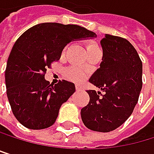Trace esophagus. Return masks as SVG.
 <instances>
[{"label": "esophagus", "instance_id": "34e87169", "mask_svg": "<svg viewBox=\"0 0 154 154\" xmlns=\"http://www.w3.org/2000/svg\"><path fill=\"white\" fill-rule=\"evenodd\" d=\"M75 88H76V91H81L82 90V88L79 84H76L75 85Z\"/></svg>", "mask_w": 154, "mask_h": 154}]
</instances>
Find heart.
I'll use <instances>...</instances> for the list:
<instances>
[{"label":"heart","instance_id":"b5f03b06","mask_svg":"<svg viewBox=\"0 0 154 154\" xmlns=\"http://www.w3.org/2000/svg\"><path fill=\"white\" fill-rule=\"evenodd\" d=\"M86 50H87L88 54H91V52L100 51L99 45L97 43L93 42V41H91V42L87 43ZM66 76L69 79H71L73 81H81L84 79L83 72L81 70H79V69H76V68H74V67H70V68L66 69Z\"/></svg>","mask_w":154,"mask_h":154}]
</instances>
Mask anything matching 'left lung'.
Instances as JSON below:
<instances>
[{
	"mask_svg": "<svg viewBox=\"0 0 154 154\" xmlns=\"http://www.w3.org/2000/svg\"><path fill=\"white\" fill-rule=\"evenodd\" d=\"M100 45L103 62L90 82L104 93L87 91L90 102L80 114L88 128L110 132L126 122L138 103L142 88V62L124 38L105 34Z\"/></svg>",
	"mask_w": 154,
	"mask_h": 154,
	"instance_id": "left-lung-1",
	"label": "left lung"
}]
</instances>
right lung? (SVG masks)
Masks as SVG:
<instances>
[{
  "instance_id": "obj_1",
  "label": "right lung",
  "mask_w": 154,
  "mask_h": 154,
  "mask_svg": "<svg viewBox=\"0 0 154 154\" xmlns=\"http://www.w3.org/2000/svg\"><path fill=\"white\" fill-rule=\"evenodd\" d=\"M94 37L96 33L80 26L42 23L17 38L7 61L5 84L13 114L24 127L43 129L54 125L75 88L64 79L50 84L44 79L46 71L60 60L70 41Z\"/></svg>"
}]
</instances>
